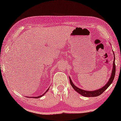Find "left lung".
Segmentation results:
<instances>
[{
	"label": "left lung",
	"instance_id": "left-lung-1",
	"mask_svg": "<svg viewBox=\"0 0 121 121\" xmlns=\"http://www.w3.org/2000/svg\"><path fill=\"white\" fill-rule=\"evenodd\" d=\"M113 53L114 57L113 63V68H112V73L111 75V77H110V78H109V81H108L107 83L104 86L101 87V88L98 89L97 90H95V91H85V90L79 88L78 87L75 86V85L73 84L72 81L70 77L69 76V79H70V84L71 85V86H72L73 89L75 90L76 91L78 92V93L81 94L82 96H83L84 97H97V96H99V95H100L101 94L103 93V92L105 91H106V90L108 88L110 85L112 84V83L113 82V81L114 78V76H115V56H114V53L113 51Z\"/></svg>",
	"mask_w": 121,
	"mask_h": 121
}]
</instances>
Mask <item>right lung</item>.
Here are the masks:
<instances>
[{
	"instance_id": "obj_1",
	"label": "right lung",
	"mask_w": 121,
	"mask_h": 121,
	"mask_svg": "<svg viewBox=\"0 0 121 121\" xmlns=\"http://www.w3.org/2000/svg\"><path fill=\"white\" fill-rule=\"evenodd\" d=\"M49 89V88L47 90V91H46L45 92V93H43L42 95H40V96H37V97H30V98H39L42 97V96H43V95H44L45 94H46V92H47L48 91Z\"/></svg>"
}]
</instances>
